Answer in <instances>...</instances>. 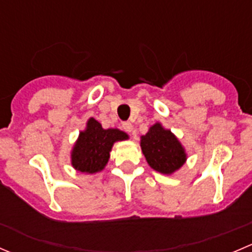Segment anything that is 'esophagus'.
<instances>
[{
  "mask_svg": "<svg viewBox=\"0 0 252 252\" xmlns=\"http://www.w3.org/2000/svg\"><path fill=\"white\" fill-rule=\"evenodd\" d=\"M123 126V129L126 131V133H131V131H133V129H134L133 124H131L130 122H124L123 126Z\"/></svg>",
  "mask_w": 252,
  "mask_h": 252,
  "instance_id": "obj_1",
  "label": "esophagus"
}]
</instances>
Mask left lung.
Wrapping results in <instances>:
<instances>
[{
	"instance_id": "left-lung-1",
	"label": "left lung",
	"mask_w": 252,
	"mask_h": 252,
	"mask_svg": "<svg viewBox=\"0 0 252 252\" xmlns=\"http://www.w3.org/2000/svg\"><path fill=\"white\" fill-rule=\"evenodd\" d=\"M140 146L149 166L161 174H173L187 162L185 147L159 122L150 126L149 131L141 136Z\"/></svg>"
}]
</instances>
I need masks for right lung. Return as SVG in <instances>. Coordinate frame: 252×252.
<instances>
[{
    "instance_id": "obj_1",
    "label": "right lung",
    "mask_w": 252,
    "mask_h": 252,
    "mask_svg": "<svg viewBox=\"0 0 252 252\" xmlns=\"http://www.w3.org/2000/svg\"><path fill=\"white\" fill-rule=\"evenodd\" d=\"M129 135L121 129H103L95 118H89L84 130L79 133L70 151V163L75 171L95 174L103 171L110 159V152L117 141L128 140Z\"/></svg>"
}]
</instances>
